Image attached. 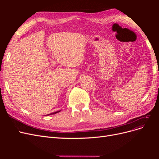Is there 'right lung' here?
Listing matches in <instances>:
<instances>
[{
  "mask_svg": "<svg viewBox=\"0 0 159 159\" xmlns=\"http://www.w3.org/2000/svg\"><path fill=\"white\" fill-rule=\"evenodd\" d=\"M60 111H56V112H54V113H50V114H48V115H52V114H56V113H58V112H60Z\"/></svg>",
  "mask_w": 159,
  "mask_h": 159,
  "instance_id": "obj_1",
  "label": "right lung"
}]
</instances>
